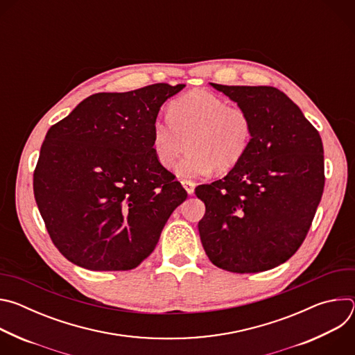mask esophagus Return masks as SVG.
<instances>
[{"label": "esophagus", "instance_id": "esophagus-1", "mask_svg": "<svg viewBox=\"0 0 355 355\" xmlns=\"http://www.w3.org/2000/svg\"><path fill=\"white\" fill-rule=\"evenodd\" d=\"M182 187L185 188V191L188 192V195H192L195 192V182L193 181H188V180H184L181 181Z\"/></svg>", "mask_w": 355, "mask_h": 355}]
</instances>
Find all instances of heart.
I'll list each match as a JSON object with an SVG mask.
<instances>
[{"instance_id": "b5f03b06", "label": "heart", "mask_w": 355, "mask_h": 355, "mask_svg": "<svg viewBox=\"0 0 355 355\" xmlns=\"http://www.w3.org/2000/svg\"><path fill=\"white\" fill-rule=\"evenodd\" d=\"M252 135L248 114L208 91H192L170 108L151 129V148L159 164L171 167L181 151L175 175L188 180L233 168L245 155Z\"/></svg>"}]
</instances>
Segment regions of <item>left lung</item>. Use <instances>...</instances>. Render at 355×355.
I'll return each instance as SVG.
<instances>
[{"label":"left lung","mask_w":355,"mask_h":355,"mask_svg":"<svg viewBox=\"0 0 355 355\" xmlns=\"http://www.w3.org/2000/svg\"><path fill=\"white\" fill-rule=\"evenodd\" d=\"M211 85L248 114L252 135L226 177L195 189L207 208L200 241L222 270L267 271L289 260L308 234L324 187L323 143L278 88Z\"/></svg>","instance_id":"8db88e82"}]
</instances>
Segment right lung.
<instances>
[{
  "label": "right lung",
  "mask_w": 355,
  "mask_h": 355,
  "mask_svg": "<svg viewBox=\"0 0 355 355\" xmlns=\"http://www.w3.org/2000/svg\"><path fill=\"white\" fill-rule=\"evenodd\" d=\"M185 85L98 92L46 133L33 192L62 254L92 271H126L155 250L185 189L155 157L151 129Z\"/></svg>",
  "instance_id": "right-lung-1"
}]
</instances>
